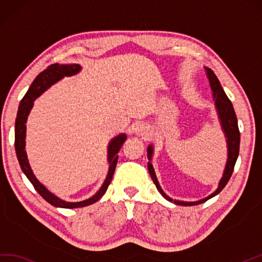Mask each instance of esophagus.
<instances>
[{
	"label": "esophagus",
	"mask_w": 262,
	"mask_h": 262,
	"mask_svg": "<svg viewBox=\"0 0 262 262\" xmlns=\"http://www.w3.org/2000/svg\"><path fill=\"white\" fill-rule=\"evenodd\" d=\"M136 133L138 136L140 137H144V138H149L150 137V133L148 131V129L144 125H138L136 127Z\"/></svg>",
	"instance_id": "34e87169"
}]
</instances>
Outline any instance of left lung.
<instances>
[{"mask_svg": "<svg viewBox=\"0 0 262 262\" xmlns=\"http://www.w3.org/2000/svg\"><path fill=\"white\" fill-rule=\"evenodd\" d=\"M205 72H206V76L208 78V82H210V86L211 90L213 92V101H214V105H215V110H216L217 113V118L220 121L221 127H222V131L224 133L225 140H226V147H228V159H226V164H225V168L223 171V176L222 178L220 179L219 182V186L217 188L215 189V191L211 195H208L207 197L200 201H195V202H184V201H178V200H172L171 197L168 196L164 190H162L161 186L157 179L156 172L154 169V166L151 164L152 161V156H154V146L150 144L148 146L147 149V155H148V170L151 178H152L154 183L156 185L157 189H158L159 193L164 196V199H166L167 201H169L173 204L177 205H183V206H190V205H197L201 204V203H204L207 200L212 199V197L216 196L221 190H222L225 185L228 184V182L230 180L232 172H233L234 169V165L237 159V156H239V149H240V131H239V126H237V119L236 115L234 112L233 105H232L231 101L229 100V97L226 96V94L223 91V87L221 86L220 80L217 79L216 75L213 73V71H211L210 68L204 67Z\"/></svg>", "mask_w": 262, "mask_h": 262, "instance_id": "1", "label": "left lung"}]
</instances>
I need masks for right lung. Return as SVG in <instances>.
Instances as JSON below:
<instances>
[{"label":"right lung","instance_id":"obj_1","mask_svg":"<svg viewBox=\"0 0 262 262\" xmlns=\"http://www.w3.org/2000/svg\"><path fill=\"white\" fill-rule=\"evenodd\" d=\"M82 71V67L78 63H68V65H59V63H54L50 65L47 69L40 73L36 79L33 80L32 84L29 87L27 94L23 96L21 103L17 110L16 119H15V152L17 160L23 173L27 176V178L30 180V183L33 185L38 193L41 195L43 199L47 201L49 204L54 205L56 207L61 208H77V207H84L89 206L91 204H94L95 202L101 200V197L105 194V191L108 187L110 183H111L113 173L115 170L116 164H118L119 158V151L122 147V144L126 140L125 133H121V135L114 137L111 141L108 142L107 146V162H108V171L105 180H104L101 188L98 189L95 195L80 202H66L59 197L56 196L54 193L46 187L43 184L39 182V179L34 176V173L31 169V166L29 164L27 151H26V133H27V120L28 116L30 114V111L33 107V102L36 98H38L43 92L47 91L50 86L59 82L63 77H71L74 75L78 74Z\"/></svg>","mask_w":262,"mask_h":262}]
</instances>
